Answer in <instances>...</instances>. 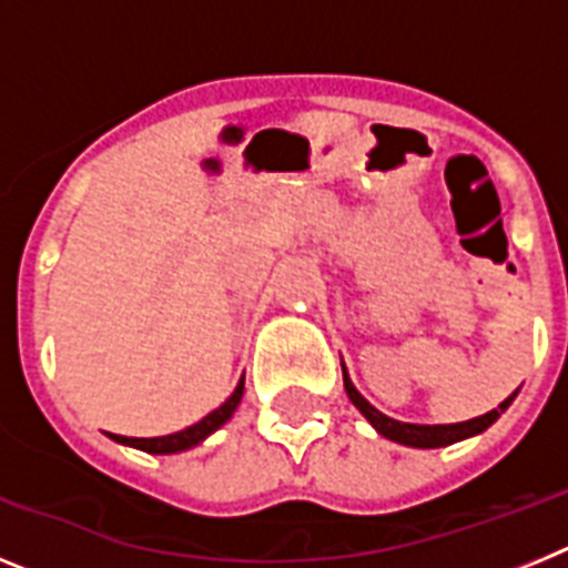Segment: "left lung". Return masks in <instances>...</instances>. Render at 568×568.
Instances as JSON below:
<instances>
[{
  "instance_id": "1",
  "label": "left lung",
  "mask_w": 568,
  "mask_h": 568,
  "mask_svg": "<svg viewBox=\"0 0 568 568\" xmlns=\"http://www.w3.org/2000/svg\"><path fill=\"white\" fill-rule=\"evenodd\" d=\"M341 369H344V364H341ZM344 389L346 395H349V400H353L355 406L361 409V415H364L369 424L378 429L384 438L395 440V444H404V446H418V449H435V446H449L455 444V440H464V438H471V435L484 433L486 426H491L495 420L500 418V413H506V406L515 400V395H518V389L509 395V398L504 400V404L498 406V409H491V413L480 415V418H471V420H464V424H438V426H420V424H400V420H393L386 418L384 413H378L369 400L364 398V395L358 393L353 386V381H349V375H346L344 369Z\"/></svg>"
}]
</instances>
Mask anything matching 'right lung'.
<instances>
[{
    "mask_svg": "<svg viewBox=\"0 0 568 568\" xmlns=\"http://www.w3.org/2000/svg\"><path fill=\"white\" fill-rule=\"evenodd\" d=\"M241 395H244V378L239 381V386H235V393L230 395L227 400H224L219 409H213V413L207 415V418H202L199 424L187 426V429H182V433H173V435H162V438H124V435H113L119 444H128V446H135V449H142V453H150V455H170V453H182V449H190V446L202 444L204 438H207L210 433H215L219 426L227 424L230 415L235 413V406H239Z\"/></svg>",
    "mask_w": 568,
    "mask_h": 568,
    "instance_id": "add662e5",
    "label": "right lung"
}]
</instances>
